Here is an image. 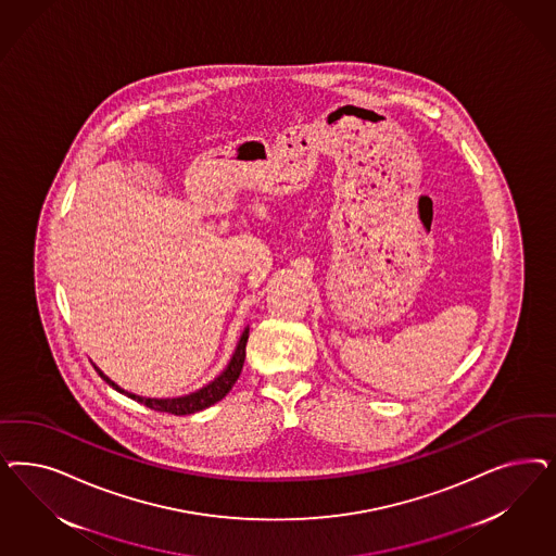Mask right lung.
Returning a JSON list of instances; mask_svg holds the SVG:
<instances>
[{
	"label": "right lung",
	"instance_id": "add662e5",
	"mask_svg": "<svg viewBox=\"0 0 556 556\" xmlns=\"http://www.w3.org/2000/svg\"><path fill=\"white\" fill-rule=\"evenodd\" d=\"M248 338H250V329L243 331L241 340L237 343L233 358L229 362V366L225 368V372L220 377H216L211 384H206L204 389H200L197 393L186 394V396H178V399H144V396H137V394H128L130 399L139 401L147 405L149 409L155 412L172 413V415H190V413L202 412L211 405H215L216 401H220L225 394L233 389L237 378L241 375L243 362H245V345H248ZM96 368V366H93ZM98 370V368H96ZM98 375L106 380L112 389H116L118 393H125L121 387H116L110 378L98 370Z\"/></svg>",
	"mask_w": 556,
	"mask_h": 556
}]
</instances>
